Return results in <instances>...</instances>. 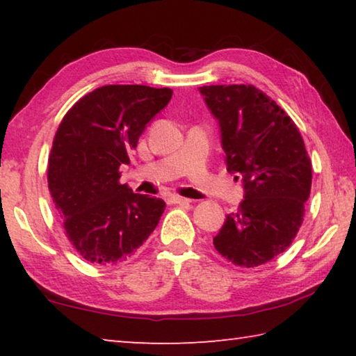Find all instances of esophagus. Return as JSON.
Listing matches in <instances>:
<instances>
[{"instance_id": "1", "label": "esophagus", "mask_w": 356, "mask_h": 356, "mask_svg": "<svg viewBox=\"0 0 356 356\" xmlns=\"http://www.w3.org/2000/svg\"><path fill=\"white\" fill-rule=\"evenodd\" d=\"M170 202L171 204H180V206H182V204H190L191 201L186 200V197H182V196H171Z\"/></svg>"}]
</instances>
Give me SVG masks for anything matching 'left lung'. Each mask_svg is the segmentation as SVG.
<instances>
[{
  "label": "left lung",
  "mask_w": 356,
  "mask_h": 356,
  "mask_svg": "<svg viewBox=\"0 0 356 356\" xmlns=\"http://www.w3.org/2000/svg\"><path fill=\"white\" fill-rule=\"evenodd\" d=\"M200 91L218 119L227 171L242 177L245 188L213 246L234 265L254 268L284 252L297 236L311 193L309 155L291 116L252 84Z\"/></svg>",
  "instance_id": "left-lung-1"
}]
</instances>
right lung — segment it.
<instances>
[{
    "label": "right lung",
    "instance_id": "right-lung-1",
    "mask_svg": "<svg viewBox=\"0 0 356 356\" xmlns=\"http://www.w3.org/2000/svg\"><path fill=\"white\" fill-rule=\"evenodd\" d=\"M172 89L108 84L65 113L48 156V190L65 237L84 261L111 267L154 232L166 204L119 182L120 165Z\"/></svg>",
    "mask_w": 356,
    "mask_h": 356
}]
</instances>
